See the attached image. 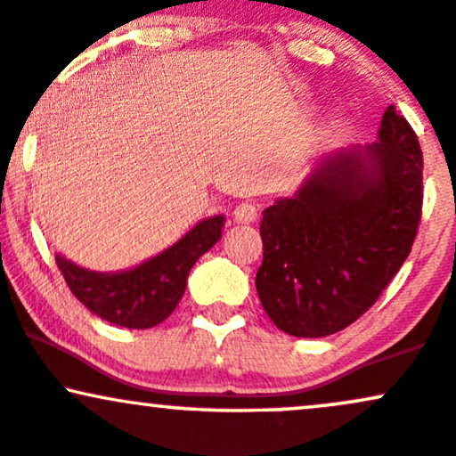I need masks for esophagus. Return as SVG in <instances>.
<instances>
[{
    "mask_svg": "<svg viewBox=\"0 0 456 456\" xmlns=\"http://www.w3.org/2000/svg\"><path fill=\"white\" fill-rule=\"evenodd\" d=\"M257 205L251 203V201H242L240 205H236V209H233V216H236L238 223H253L255 218H257Z\"/></svg>",
    "mask_w": 456,
    "mask_h": 456,
    "instance_id": "esophagus-1",
    "label": "esophagus"
}]
</instances>
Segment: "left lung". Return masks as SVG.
I'll use <instances>...</instances> for the list:
<instances>
[{
	"label": "left lung",
	"mask_w": 456,
	"mask_h": 456,
	"mask_svg": "<svg viewBox=\"0 0 456 456\" xmlns=\"http://www.w3.org/2000/svg\"><path fill=\"white\" fill-rule=\"evenodd\" d=\"M422 149L396 106L379 142L324 159L294 197L264 209L259 301L285 333L324 338L379 301L422 218Z\"/></svg>",
	"instance_id": "obj_1"
}]
</instances>
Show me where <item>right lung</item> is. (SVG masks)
Masks as SVG:
<instances>
[{"label": "right lung", "instance_id": "obj_1", "mask_svg": "<svg viewBox=\"0 0 456 456\" xmlns=\"http://www.w3.org/2000/svg\"><path fill=\"white\" fill-rule=\"evenodd\" d=\"M224 216L205 218L171 248L125 273H93L56 255L69 289L94 316L127 329L164 322L182 301L188 273L220 240Z\"/></svg>", "mask_w": 456, "mask_h": 456}]
</instances>
